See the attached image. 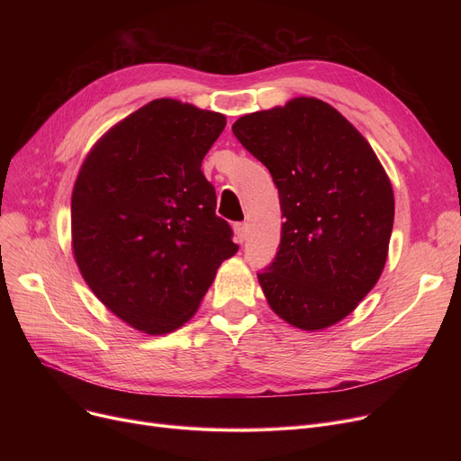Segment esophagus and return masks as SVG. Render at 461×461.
<instances>
[{
    "label": "esophagus",
    "instance_id": "34e87169",
    "mask_svg": "<svg viewBox=\"0 0 461 461\" xmlns=\"http://www.w3.org/2000/svg\"><path fill=\"white\" fill-rule=\"evenodd\" d=\"M233 231H235V239L237 243H245L247 240V235H249V226L245 222H239L233 226Z\"/></svg>",
    "mask_w": 461,
    "mask_h": 461
}]
</instances>
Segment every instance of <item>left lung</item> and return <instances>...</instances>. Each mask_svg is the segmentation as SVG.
Listing matches in <instances>:
<instances>
[{"label":"left lung","instance_id":"obj_1","mask_svg":"<svg viewBox=\"0 0 461 461\" xmlns=\"http://www.w3.org/2000/svg\"><path fill=\"white\" fill-rule=\"evenodd\" d=\"M233 134L278 188L280 249L258 275L271 310L303 330L342 321L377 284L394 192L372 145L316 96L239 117Z\"/></svg>","mask_w":461,"mask_h":461}]
</instances>
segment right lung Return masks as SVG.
<instances>
[{
	"label": "right lung",
	"instance_id": "add662e5",
	"mask_svg": "<svg viewBox=\"0 0 461 461\" xmlns=\"http://www.w3.org/2000/svg\"><path fill=\"white\" fill-rule=\"evenodd\" d=\"M224 127L222 113L157 99L106 131L82 162L72 254L95 297L136 330L185 325L239 250L202 172Z\"/></svg>",
	"mask_w": 461,
	"mask_h": 461
}]
</instances>
